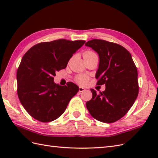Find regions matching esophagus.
<instances>
[{
	"label": "esophagus",
	"mask_w": 158,
	"mask_h": 158,
	"mask_svg": "<svg viewBox=\"0 0 158 158\" xmlns=\"http://www.w3.org/2000/svg\"><path fill=\"white\" fill-rule=\"evenodd\" d=\"M79 91L80 92H82L83 91H85V88H83V87H79Z\"/></svg>",
	"instance_id": "1"
}]
</instances>
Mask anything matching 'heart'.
Wrapping results in <instances>:
<instances>
[{
  "mask_svg": "<svg viewBox=\"0 0 158 158\" xmlns=\"http://www.w3.org/2000/svg\"><path fill=\"white\" fill-rule=\"evenodd\" d=\"M93 54H96V53L92 51H87L83 53V58L86 56L93 55ZM88 79H89V77L85 75H79L76 77L77 82L81 85L86 84L87 82L88 81Z\"/></svg>",
  "mask_w": 158,
  "mask_h": 158,
  "instance_id": "heart-1",
  "label": "heart"
}]
</instances>
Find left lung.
I'll return each mask as SVG.
<instances>
[{"instance_id":"obj_1","label":"left lung","mask_w":158,"mask_h":158,"mask_svg":"<svg viewBox=\"0 0 158 158\" xmlns=\"http://www.w3.org/2000/svg\"><path fill=\"white\" fill-rule=\"evenodd\" d=\"M85 45L98 53L97 84L106 86L105 91L99 94L91 89L92 98L86 102L87 109L100 122H117L127 113L138 96L136 66L130 52L117 43L92 39Z\"/></svg>"}]
</instances>
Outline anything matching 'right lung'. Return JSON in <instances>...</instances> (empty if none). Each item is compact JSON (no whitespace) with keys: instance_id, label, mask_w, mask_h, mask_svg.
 <instances>
[{"instance_id":"obj_1","label":"right lung","mask_w":158,"mask_h":158,"mask_svg":"<svg viewBox=\"0 0 158 158\" xmlns=\"http://www.w3.org/2000/svg\"><path fill=\"white\" fill-rule=\"evenodd\" d=\"M85 41L58 39L34 45L23 56L17 71L18 95L23 108L41 122L58 119L79 91L72 82L61 86L53 82L56 72L64 69Z\"/></svg>"}]
</instances>
